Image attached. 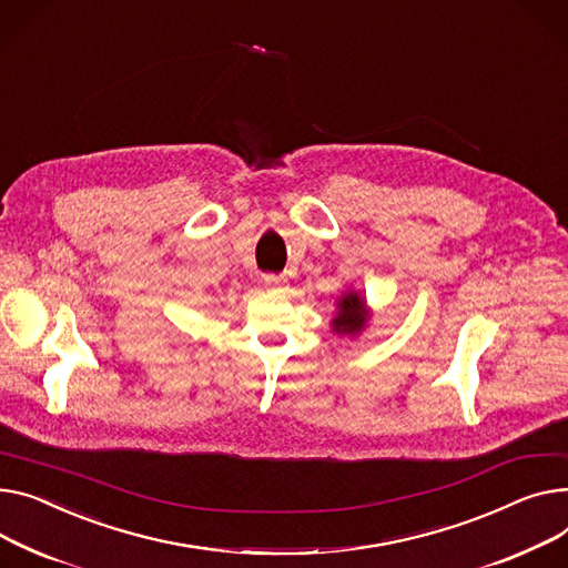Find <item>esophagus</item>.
Here are the masks:
<instances>
[{"instance_id":"obj_1","label":"esophagus","mask_w":568,"mask_h":568,"mask_svg":"<svg viewBox=\"0 0 568 568\" xmlns=\"http://www.w3.org/2000/svg\"><path fill=\"white\" fill-rule=\"evenodd\" d=\"M264 283H267L270 290H283V281L281 276H264Z\"/></svg>"}]
</instances>
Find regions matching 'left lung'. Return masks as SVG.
<instances>
[{"mask_svg": "<svg viewBox=\"0 0 568 568\" xmlns=\"http://www.w3.org/2000/svg\"><path fill=\"white\" fill-rule=\"evenodd\" d=\"M372 320V311L367 308V298L358 290H347L337 296L335 313L331 317V331L339 337H358Z\"/></svg>", "mask_w": 568, "mask_h": 568, "instance_id": "1", "label": "left lung"}]
</instances>
